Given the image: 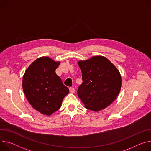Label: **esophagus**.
<instances>
[{
    "mask_svg": "<svg viewBox=\"0 0 151 151\" xmlns=\"http://www.w3.org/2000/svg\"><path fill=\"white\" fill-rule=\"evenodd\" d=\"M69 90H70V93H73L75 92V88L73 87H70Z\"/></svg>",
    "mask_w": 151,
    "mask_h": 151,
    "instance_id": "34e87169",
    "label": "esophagus"
}]
</instances>
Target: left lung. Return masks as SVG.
Masks as SVG:
<instances>
[{
    "mask_svg": "<svg viewBox=\"0 0 151 151\" xmlns=\"http://www.w3.org/2000/svg\"><path fill=\"white\" fill-rule=\"evenodd\" d=\"M83 83L78 97L88 109L98 111L110 105L119 94L122 79L116 67L107 58L96 56L80 61Z\"/></svg>",
    "mask_w": 151,
    "mask_h": 151,
    "instance_id": "obj_1",
    "label": "left lung"
}]
</instances>
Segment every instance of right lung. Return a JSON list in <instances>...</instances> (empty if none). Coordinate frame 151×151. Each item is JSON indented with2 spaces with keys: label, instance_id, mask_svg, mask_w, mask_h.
Listing matches in <instances>:
<instances>
[{
  "label": "right lung",
  "instance_id": "obj_1",
  "mask_svg": "<svg viewBox=\"0 0 151 151\" xmlns=\"http://www.w3.org/2000/svg\"><path fill=\"white\" fill-rule=\"evenodd\" d=\"M60 63L47 57L39 58L27 68L23 78L27 99L37 111L45 115L57 111L69 92L55 73Z\"/></svg>",
  "mask_w": 151,
  "mask_h": 151
}]
</instances>
